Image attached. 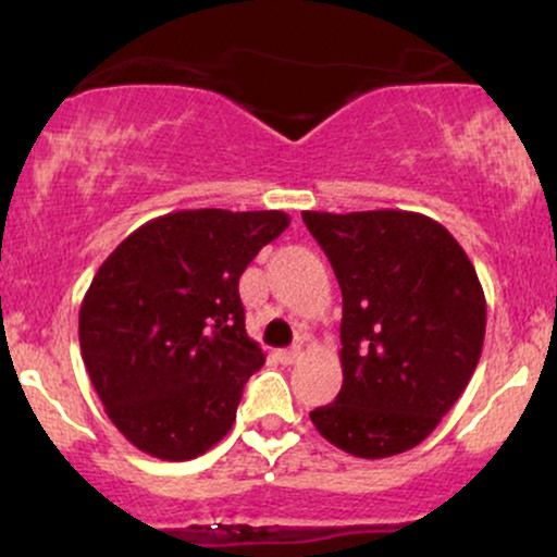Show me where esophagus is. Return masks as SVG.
<instances>
[{
  "instance_id": "obj_1",
  "label": "esophagus",
  "mask_w": 557,
  "mask_h": 557,
  "mask_svg": "<svg viewBox=\"0 0 557 557\" xmlns=\"http://www.w3.org/2000/svg\"><path fill=\"white\" fill-rule=\"evenodd\" d=\"M277 359L283 361V363H287V367H290V363H298L300 359H304V348H300V345H293V348L280 350Z\"/></svg>"
}]
</instances>
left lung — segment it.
I'll list each match as a JSON object with an SVG mask.
<instances>
[{
	"label": "left lung",
	"instance_id": "1",
	"mask_svg": "<svg viewBox=\"0 0 557 557\" xmlns=\"http://www.w3.org/2000/svg\"><path fill=\"white\" fill-rule=\"evenodd\" d=\"M300 216L343 290V387L309 417L356 458L411 450L461 398L482 356L487 300L474 264L419 212Z\"/></svg>",
	"mask_w": 557,
	"mask_h": 557
}]
</instances>
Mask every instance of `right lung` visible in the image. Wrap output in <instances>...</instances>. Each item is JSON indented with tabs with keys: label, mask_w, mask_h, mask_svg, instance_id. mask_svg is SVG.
<instances>
[{
	"label": "right lung",
	"mask_w": 557,
	"mask_h": 557,
	"mask_svg": "<svg viewBox=\"0 0 557 557\" xmlns=\"http://www.w3.org/2000/svg\"><path fill=\"white\" fill-rule=\"evenodd\" d=\"M287 225L280 209H183L133 230L94 274L81 356L107 417L140 453L190 461L230 432L264 363L238 280Z\"/></svg>",
	"instance_id": "obj_1"
}]
</instances>
